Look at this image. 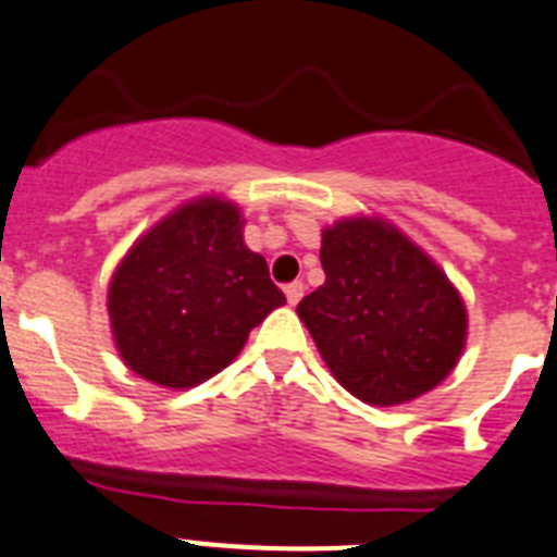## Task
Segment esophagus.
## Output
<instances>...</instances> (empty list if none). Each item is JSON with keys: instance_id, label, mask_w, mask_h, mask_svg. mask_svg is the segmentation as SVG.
<instances>
[{"instance_id": "34e87169", "label": "esophagus", "mask_w": 557, "mask_h": 557, "mask_svg": "<svg viewBox=\"0 0 557 557\" xmlns=\"http://www.w3.org/2000/svg\"><path fill=\"white\" fill-rule=\"evenodd\" d=\"M302 292H306V285H302V283L285 285V299H288V306H297L299 299H302Z\"/></svg>"}]
</instances>
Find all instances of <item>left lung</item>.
Segmentation results:
<instances>
[{"mask_svg": "<svg viewBox=\"0 0 557 557\" xmlns=\"http://www.w3.org/2000/svg\"><path fill=\"white\" fill-rule=\"evenodd\" d=\"M325 283L297 306L333 379L370 406L432 393L466 350L457 285L409 235L379 215L322 230Z\"/></svg>", "mask_w": 557, "mask_h": 557, "instance_id": "obj_1", "label": "left lung"}]
</instances>
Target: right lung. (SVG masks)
<instances>
[{"instance_id": "1", "label": "right lung", "mask_w": 557, "mask_h": 557, "mask_svg": "<svg viewBox=\"0 0 557 557\" xmlns=\"http://www.w3.org/2000/svg\"><path fill=\"white\" fill-rule=\"evenodd\" d=\"M244 215L215 193L178 205L123 255L109 280L111 336L139 379L190 389L238 359L251 327L285 297L263 255L244 244Z\"/></svg>"}]
</instances>
